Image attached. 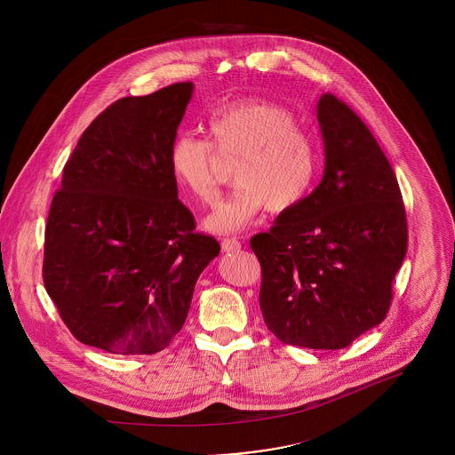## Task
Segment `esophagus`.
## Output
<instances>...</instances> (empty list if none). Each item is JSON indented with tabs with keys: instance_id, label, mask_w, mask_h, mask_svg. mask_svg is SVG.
<instances>
[{
	"instance_id": "1",
	"label": "esophagus",
	"mask_w": 455,
	"mask_h": 455,
	"mask_svg": "<svg viewBox=\"0 0 455 455\" xmlns=\"http://www.w3.org/2000/svg\"><path fill=\"white\" fill-rule=\"evenodd\" d=\"M240 249V242L237 238H223L221 240V251L223 252H235Z\"/></svg>"
}]
</instances>
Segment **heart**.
<instances>
[{
    "label": "heart",
    "instance_id": "obj_1",
    "mask_svg": "<svg viewBox=\"0 0 455 455\" xmlns=\"http://www.w3.org/2000/svg\"><path fill=\"white\" fill-rule=\"evenodd\" d=\"M208 132L221 156L238 158L234 172L238 186L204 220L206 230L234 234L264 208L275 215L288 213L312 191L321 167L319 148L288 108L260 99L237 100L210 116ZM213 146L180 134L169 152L175 182L204 204L218 193Z\"/></svg>",
    "mask_w": 455,
    "mask_h": 455
}]
</instances>
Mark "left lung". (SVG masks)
Here are the masks:
<instances>
[{"mask_svg":"<svg viewBox=\"0 0 455 455\" xmlns=\"http://www.w3.org/2000/svg\"><path fill=\"white\" fill-rule=\"evenodd\" d=\"M315 112L324 175L251 247L267 329L286 345L341 349L384 321L408 225L395 173L365 123L332 93Z\"/></svg>","mask_w":455,"mask_h":455,"instance_id":"8db88e82","label":"left lung"}]
</instances>
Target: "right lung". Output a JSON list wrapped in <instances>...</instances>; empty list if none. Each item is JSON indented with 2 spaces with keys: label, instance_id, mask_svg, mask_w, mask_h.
<instances>
[{
  "label": "right lung",
  "instance_id": "add662e5",
  "mask_svg": "<svg viewBox=\"0 0 455 455\" xmlns=\"http://www.w3.org/2000/svg\"><path fill=\"white\" fill-rule=\"evenodd\" d=\"M195 84L108 106L82 134L52 197L44 284L71 334L114 355H153L186 323L220 254L177 199L169 152Z\"/></svg>",
  "mask_w": 455,
  "mask_h": 455
}]
</instances>
